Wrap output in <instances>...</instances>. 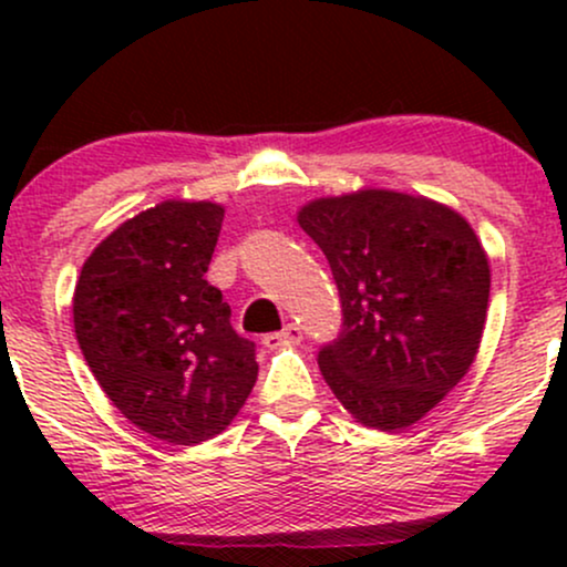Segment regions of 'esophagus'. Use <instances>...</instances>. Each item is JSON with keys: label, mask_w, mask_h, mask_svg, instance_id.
Masks as SVG:
<instances>
[{"label": "esophagus", "mask_w": 567, "mask_h": 567, "mask_svg": "<svg viewBox=\"0 0 567 567\" xmlns=\"http://www.w3.org/2000/svg\"><path fill=\"white\" fill-rule=\"evenodd\" d=\"M301 338H303L301 328H298L296 322H290V324H285L282 330H277V333H266L264 343L269 349H277V347H282V343H298Z\"/></svg>", "instance_id": "obj_1"}]
</instances>
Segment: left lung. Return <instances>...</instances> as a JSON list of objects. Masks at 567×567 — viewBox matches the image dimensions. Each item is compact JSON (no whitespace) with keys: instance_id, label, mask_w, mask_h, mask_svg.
Listing matches in <instances>:
<instances>
[{"instance_id":"obj_1","label":"left lung","mask_w":567,"mask_h":567,"mask_svg":"<svg viewBox=\"0 0 567 567\" xmlns=\"http://www.w3.org/2000/svg\"><path fill=\"white\" fill-rule=\"evenodd\" d=\"M333 271L341 330L317 362L341 405L381 432L415 424L466 375L491 266L451 207L396 192L317 199L298 213Z\"/></svg>"}]
</instances>
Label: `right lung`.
<instances>
[{"label":"right lung","mask_w":567,"mask_h":567,"mask_svg":"<svg viewBox=\"0 0 567 567\" xmlns=\"http://www.w3.org/2000/svg\"><path fill=\"white\" fill-rule=\"evenodd\" d=\"M224 207L162 202L122 224L82 266L74 330L130 424L197 445L231 424L258 379L256 343L207 282Z\"/></svg>","instance_id":"right-lung-1"}]
</instances>
